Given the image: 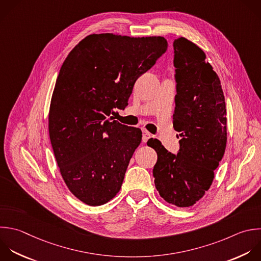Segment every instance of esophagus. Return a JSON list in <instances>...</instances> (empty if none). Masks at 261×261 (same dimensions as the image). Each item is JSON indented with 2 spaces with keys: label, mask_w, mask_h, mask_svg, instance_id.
<instances>
[{
  "label": "esophagus",
  "mask_w": 261,
  "mask_h": 261,
  "mask_svg": "<svg viewBox=\"0 0 261 261\" xmlns=\"http://www.w3.org/2000/svg\"><path fill=\"white\" fill-rule=\"evenodd\" d=\"M151 137H152V135L147 129H143V142L146 143Z\"/></svg>",
  "instance_id": "obj_1"
}]
</instances>
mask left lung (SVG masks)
I'll return each mask as SVG.
<instances>
[{"label":"left lung","instance_id":"obj_1","mask_svg":"<svg viewBox=\"0 0 261 261\" xmlns=\"http://www.w3.org/2000/svg\"><path fill=\"white\" fill-rule=\"evenodd\" d=\"M173 50V127L179 133V150L172 154L157 139L147 144L157 153L153 176L160 196L169 204L190 207L209 190L223 157L226 109L220 81L205 53L185 38L174 40Z\"/></svg>","mask_w":261,"mask_h":261}]
</instances>
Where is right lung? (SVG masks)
Returning <instances> with one entry per match:
<instances>
[{
	"mask_svg": "<svg viewBox=\"0 0 261 261\" xmlns=\"http://www.w3.org/2000/svg\"><path fill=\"white\" fill-rule=\"evenodd\" d=\"M167 50L163 37L90 35L68 54L49 111V134L69 191L90 206L119 192L142 130L113 120L136 81Z\"/></svg>",
	"mask_w": 261,
	"mask_h": 261,
	"instance_id": "add662e5",
	"label": "right lung"
}]
</instances>
